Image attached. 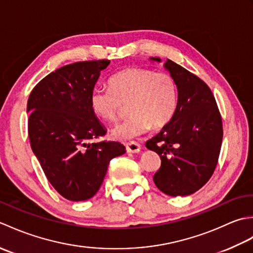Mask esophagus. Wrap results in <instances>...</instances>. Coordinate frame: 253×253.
Masks as SVG:
<instances>
[{
	"label": "esophagus",
	"mask_w": 253,
	"mask_h": 253,
	"mask_svg": "<svg viewBox=\"0 0 253 253\" xmlns=\"http://www.w3.org/2000/svg\"><path fill=\"white\" fill-rule=\"evenodd\" d=\"M140 149H141L140 144L135 142V141L126 143V150L128 153H138V152H140Z\"/></svg>",
	"instance_id": "1"
}]
</instances>
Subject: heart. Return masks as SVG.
Masks as SVG:
<instances>
[{
  "mask_svg": "<svg viewBox=\"0 0 253 253\" xmlns=\"http://www.w3.org/2000/svg\"><path fill=\"white\" fill-rule=\"evenodd\" d=\"M110 89L94 88L90 94L91 109L106 122H114L128 104L130 117L115 126L112 137L130 140L150 128L168 125L177 107V87L170 75L151 69L129 67L109 80Z\"/></svg>",
  "mask_w": 253,
  "mask_h": 253,
  "instance_id": "heart-1",
  "label": "heart"
}]
</instances>
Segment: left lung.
I'll return each mask as SVG.
<instances>
[{
    "instance_id": "left-lung-1",
    "label": "left lung",
    "mask_w": 253,
    "mask_h": 253,
    "mask_svg": "<svg viewBox=\"0 0 253 253\" xmlns=\"http://www.w3.org/2000/svg\"><path fill=\"white\" fill-rule=\"evenodd\" d=\"M150 60L161 63L159 57ZM178 92L173 118L146 147L161 158L153 181L165 195L189 196L211 178L223 140L222 117L208 84L173 61L164 63Z\"/></svg>"
}]
</instances>
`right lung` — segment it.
Instances as JSON below:
<instances>
[{
    "label": "right lung",
    "instance_id": "obj_1",
    "mask_svg": "<svg viewBox=\"0 0 253 253\" xmlns=\"http://www.w3.org/2000/svg\"><path fill=\"white\" fill-rule=\"evenodd\" d=\"M110 61L77 62L56 69L29 95L28 135L47 180L69 201L92 198L110 161L126 152L120 142L91 139L106 129L90 105V94Z\"/></svg>",
    "mask_w": 253,
    "mask_h": 253
}]
</instances>
